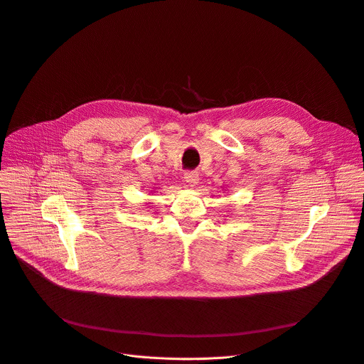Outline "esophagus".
<instances>
[{
	"label": "esophagus",
	"mask_w": 364,
	"mask_h": 364,
	"mask_svg": "<svg viewBox=\"0 0 364 364\" xmlns=\"http://www.w3.org/2000/svg\"><path fill=\"white\" fill-rule=\"evenodd\" d=\"M183 179H185V182L189 186H196L198 183V181H200L197 171H185L183 173Z\"/></svg>",
	"instance_id": "obj_1"
}]
</instances>
